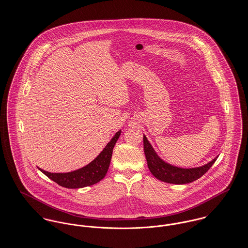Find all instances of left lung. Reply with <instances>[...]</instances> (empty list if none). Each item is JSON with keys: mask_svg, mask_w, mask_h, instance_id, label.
I'll return each instance as SVG.
<instances>
[{"mask_svg": "<svg viewBox=\"0 0 248 248\" xmlns=\"http://www.w3.org/2000/svg\"><path fill=\"white\" fill-rule=\"evenodd\" d=\"M144 150L150 172L159 180L171 184H187L198 180L214 165L217 156L206 165L198 168L182 169L164 162L154 151L146 136H144Z\"/></svg>", "mask_w": 248, "mask_h": 248, "instance_id": "8db88e82", "label": "left lung"}]
</instances>
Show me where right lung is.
<instances>
[{"mask_svg":"<svg viewBox=\"0 0 248 248\" xmlns=\"http://www.w3.org/2000/svg\"><path fill=\"white\" fill-rule=\"evenodd\" d=\"M120 135L121 130L115 134L96 159L79 170L65 173H52L41 169L39 170L59 186L68 189H79L94 185L105 176L110 165L114 146L116 145Z\"/></svg>","mask_w":248,"mask_h":248,"instance_id":"1","label":"right lung"}]
</instances>
